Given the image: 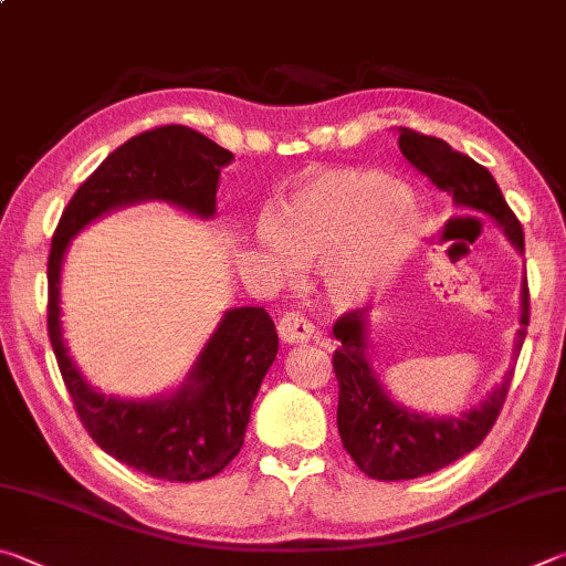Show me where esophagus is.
I'll list each match as a JSON object with an SVG mask.
<instances>
[{
	"label": "esophagus",
	"instance_id": "1",
	"mask_svg": "<svg viewBox=\"0 0 566 566\" xmlns=\"http://www.w3.org/2000/svg\"><path fill=\"white\" fill-rule=\"evenodd\" d=\"M276 332H280V339L284 344H302L306 339H312L314 327L306 322L300 312H286L276 322Z\"/></svg>",
	"mask_w": 566,
	"mask_h": 566
}]
</instances>
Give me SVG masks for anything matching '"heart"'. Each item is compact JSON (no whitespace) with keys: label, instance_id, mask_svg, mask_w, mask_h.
<instances>
[{"label":"heart","instance_id":"b5f03b06","mask_svg":"<svg viewBox=\"0 0 566 566\" xmlns=\"http://www.w3.org/2000/svg\"><path fill=\"white\" fill-rule=\"evenodd\" d=\"M421 239V214L405 185L377 169H322L264 214L256 247L276 272L319 264L334 310H357L385 292Z\"/></svg>","mask_w":566,"mask_h":566}]
</instances>
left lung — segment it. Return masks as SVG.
Wrapping results in <instances>:
<instances>
[{"label":"left lung","instance_id":"obj_1","mask_svg":"<svg viewBox=\"0 0 566 566\" xmlns=\"http://www.w3.org/2000/svg\"><path fill=\"white\" fill-rule=\"evenodd\" d=\"M399 149L409 165H415L421 175L432 179V185L452 197L457 209L492 219L516 252L524 254L522 224L504 202L502 189L490 169L476 165L472 157L459 155L444 139L427 137L407 127H399ZM520 306L514 357H520L526 327H530L526 276L522 280ZM367 327V310H354L334 324V337L342 342V347L334 352V375L339 381L337 427L344 449L361 472L371 479H385V482L415 479L452 464L454 459L482 444L500 417L512 385L514 364L479 407L457 417H432L391 399L371 367Z\"/></svg>","mask_w":566,"mask_h":566}]
</instances>
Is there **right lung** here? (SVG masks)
<instances>
[{"label": "right lung", "mask_w": 566, "mask_h": 566, "mask_svg": "<svg viewBox=\"0 0 566 566\" xmlns=\"http://www.w3.org/2000/svg\"><path fill=\"white\" fill-rule=\"evenodd\" d=\"M232 159V151L181 124L142 132L74 191L52 237L46 329L76 415L109 457L167 482H202L239 454L256 391L280 349L274 322L264 306H234L222 314L179 387L147 399L104 395L66 349L62 264L72 239L114 209L165 202L212 219L219 175Z\"/></svg>", "instance_id": "add662e5"}]
</instances>
